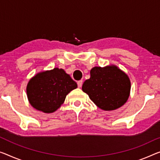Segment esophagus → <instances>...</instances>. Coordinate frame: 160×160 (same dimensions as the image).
Listing matches in <instances>:
<instances>
[{
	"label": "esophagus",
	"mask_w": 160,
	"mask_h": 160,
	"mask_svg": "<svg viewBox=\"0 0 160 160\" xmlns=\"http://www.w3.org/2000/svg\"><path fill=\"white\" fill-rule=\"evenodd\" d=\"M82 83H83V82H82V80H80V81H78V82H77V85H78V87H82Z\"/></svg>",
	"instance_id": "esophagus-1"
}]
</instances>
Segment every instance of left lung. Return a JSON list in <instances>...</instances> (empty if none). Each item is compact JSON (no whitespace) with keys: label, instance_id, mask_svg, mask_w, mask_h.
Segmentation results:
<instances>
[{"label":"left lung","instance_id":"obj_1","mask_svg":"<svg viewBox=\"0 0 160 160\" xmlns=\"http://www.w3.org/2000/svg\"><path fill=\"white\" fill-rule=\"evenodd\" d=\"M89 79L83 83L82 90L100 109H117L128 99L131 83L127 74L115 66L94 67Z\"/></svg>","mask_w":160,"mask_h":160}]
</instances>
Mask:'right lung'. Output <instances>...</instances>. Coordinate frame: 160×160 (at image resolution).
<instances>
[{
    "mask_svg": "<svg viewBox=\"0 0 160 160\" xmlns=\"http://www.w3.org/2000/svg\"><path fill=\"white\" fill-rule=\"evenodd\" d=\"M77 84L63 69L55 68L36 74L27 85V96L36 109L52 113L63 104L66 95Z\"/></svg>",
    "mask_w": 160,
    "mask_h": 160,
    "instance_id": "right-lung-1",
    "label": "right lung"
}]
</instances>
